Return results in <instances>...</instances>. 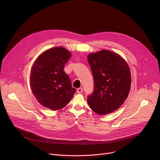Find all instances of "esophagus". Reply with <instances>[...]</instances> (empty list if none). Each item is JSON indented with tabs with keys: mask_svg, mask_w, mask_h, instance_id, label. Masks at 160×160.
I'll return each instance as SVG.
<instances>
[{
	"mask_svg": "<svg viewBox=\"0 0 160 160\" xmlns=\"http://www.w3.org/2000/svg\"><path fill=\"white\" fill-rule=\"evenodd\" d=\"M82 90H83V88H82V87H80V88H77V92L78 93H81V92H82Z\"/></svg>",
	"mask_w": 160,
	"mask_h": 160,
	"instance_id": "1",
	"label": "esophagus"
}]
</instances>
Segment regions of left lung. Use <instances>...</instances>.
I'll return each mask as SVG.
<instances>
[{
	"mask_svg": "<svg viewBox=\"0 0 160 160\" xmlns=\"http://www.w3.org/2000/svg\"><path fill=\"white\" fill-rule=\"evenodd\" d=\"M94 88L87 97L89 106L99 115L118 109L127 98L131 85L128 64L119 54L102 50L88 54Z\"/></svg>",
	"mask_w": 160,
	"mask_h": 160,
	"instance_id": "left-lung-1",
	"label": "left lung"
}]
</instances>
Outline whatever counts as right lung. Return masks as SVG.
Segmentation results:
<instances>
[{"label":"right lung","mask_w":160,"mask_h":160,"mask_svg":"<svg viewBox=\"0 0 160 160\" xmlns=\"http://www.w3.org/2000/svg\"><path fill=\"white\" fill-rule=\"evenodd\" d=\"M72 55L61 47L50 49L35 61L30 74V85L38 102L45 108L59 110L73 97L76 89L64 72V64Z\"/></svg>","instance_id":"right-lung-1"}]
</instances>
